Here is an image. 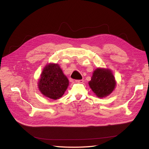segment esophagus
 <instances>
[{"label":"esophagus","instance_id":"obj_1","mask_svg":"<svg viewBox=\"0 0 149 149\" xmlns=\"http://www.w3.org/2000/svg\"><path fill=\"white\" fill-rule=\"evenodd\" d=\"M77 82L78 83H83L84 82V80L83 79H81V80H76L75 81Z\"/></svg>","mask_w":149,"mask_h":149}]
</instances>
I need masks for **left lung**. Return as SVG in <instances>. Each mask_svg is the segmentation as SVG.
I'll list each match as a JSON object with an SVG mask.
<instances>
[{"instance_id": "left-lung-1", "label": "left lung", "mask_w": 149, "mask_h": 149, "mask_svg": "<svg viewBox=\"0 0 149 149\" xmlns=\"http://www.w3.org/2000/svg\"><path fill=\"white\" fill-rule=\"evenodd\" d=\"M89 84L97 97H104L112 93L115 87L116 81L111 71L97 68L94 72Z\"/></svg>"}]
</instances>
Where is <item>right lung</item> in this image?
<instances>
[{
	"instance_id": "obj_1",
	"label": "right lung",
	"mask_w": 149,
	"mask_h": 149,
	"mask_svg": "<svg viewBox=\"0 0 149 149\" xmlns=\"http://www.w3.org/2000/svg\"><path fill=\"white\" fill-rule=\"evenodd\" d=\"M68 86V80L57 64H49L46 66L38 83L41 93L55 100L63 96Z\"/></svg>"
}]
</instances>
